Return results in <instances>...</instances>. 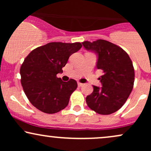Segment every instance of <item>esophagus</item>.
<instances>
[{
	"label": "esophagus",
	"mask_w": 151,
	"mask_h": 151,
	"mask_svg": "<svg viewBox=\"0 0 151 151\" xmlns=\"http://www.w3.org/2000/svg\"><path fill=\"white\" fill-rule=\"evenodd\" d=\"M77 84H78V86H81L84 85V84H82V83H80V82H78Z\"/></svg>",
	"instance_id": "34e87169"
}]
</instances>
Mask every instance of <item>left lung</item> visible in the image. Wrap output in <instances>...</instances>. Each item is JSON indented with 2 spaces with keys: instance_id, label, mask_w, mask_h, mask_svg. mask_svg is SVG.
Segmentation results:
<instances>
[{
  "instance_id": "1",
  "label": "left lung",
  "mask_w": 151,
  "mask_h": 151,
  "mask_svg": "<svg viewBox=\"0 0 151 151\" xmlns=\"http://www.w3.org/2000/svg\"><path fill=\"white\" fill-rule=\"evenodd\" d=\"M82 45L97 54L96 68L103 71L99 78L102 86H93L86 104L97 114H113L122 107L132 91L135 78L132 61L122 48L104 40L84 41Z\"/></svg>"
}]
</instances>
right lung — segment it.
I'll return each mask as SVG.
<instances>
[{
    "mask_svg": "<svg viewBox=\"0 0 151 151\" xmlns=\"http://www.w3.org/2000/svg\"><path fill=\"white\" fill-rule=\"evenodd\" d=\"M80 42H50L38 47L26 57L20 70L24 92L35 108L46 114L58 113L68 105L77 89L74 79L62 81L57 77Z\"/></svg>",
    "mask_w": 151,
    "mask_h": 151,
    "instance_id": "add662e5",
    "label": "right lung"
}]
</instances>
